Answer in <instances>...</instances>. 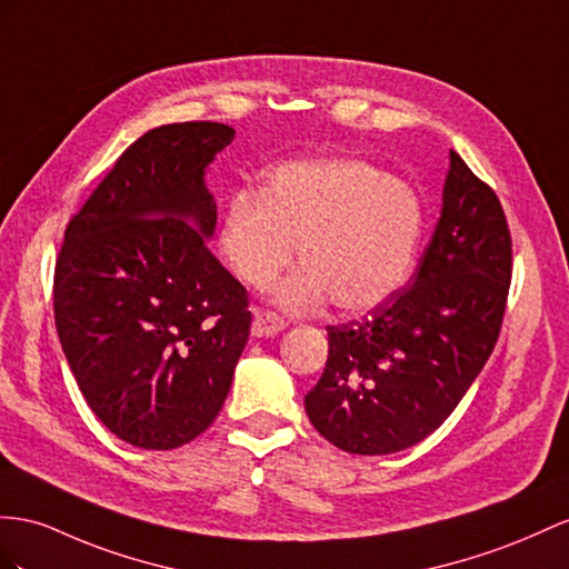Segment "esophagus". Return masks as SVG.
Here are the masks:
<instances>
[{
    "label": "esophagus",
    "instance_id": "esophagus-1",
    "mask_svg": "<svg viewBox=\"0 0 569 569\" xmlns=\"http://www.w3.org/2000/svg\"><path fill=\"white\" fill-rule=\"evenodd\" d=\"M286 329V319L279 317L276 312H254V322H252V337H273V333H279Z\"/></svg>",
    "mask_w": 569,
    "mask_h": 569
}]
</instances>
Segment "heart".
<instances>
[{"mask_svg":"<svg viewBox=\"0 0 569 569\" xmlns=\"http://www.w3.org/2000/svg\"><path fill=\"white\" fill-rule=\"evenodd\" d=\"M423 226V203L403 180L368 160L305 158L273 168L261 192H232L218 244L238 279L261 290L293 261L298 242L305 267L276 288V302L312 312L333 300L360 315L411 279Z\"/></svg>","mask_w":569,"mask_h":569,"instance_id":"heart-1","label":"heart"}]
</instances>
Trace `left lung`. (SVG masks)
Wrapping results in <instances>:
<instances>
[{"mask_svg":"<svg viewBox=\"0 0 569 569\" xmlns=\"http://www.w3.org/2000/svg\"><path fill=\"white\" fill-rule=\"evenodd\" d=\"M512 236L492 187L449 151L442 216L411 283L348 325L305 411L351 455H395L440 428L500 337Z\"/></svg>","mask_w":569,"mask_h":569,"instance_id":"left-lung-1","label":"left lung"}]
</instances>
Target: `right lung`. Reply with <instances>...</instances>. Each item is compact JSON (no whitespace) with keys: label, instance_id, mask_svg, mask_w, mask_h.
I'll use <instances>...</instances> for the list:
<instances>
[{"label":"right lung","instance_id":"1","mask_svg":"<svg viewBox=\"0 0 569 569\" xmlns=\"http://www.w3.org/2000/svg\"><path fill=\"white\" fill-rule=\"evenodd\" d=\"M236 139L218 122L156 127L118 158L54 264V327L91 411L141 449L207 430L250 337L244 286L207 247L203 170Z\"/></svg>","mask_w":569,"mask_h":569}]
</instances>
